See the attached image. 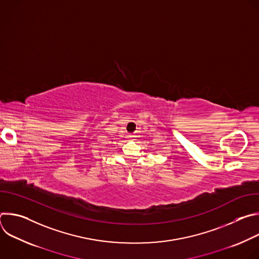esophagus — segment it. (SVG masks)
I'll return each instance as SVG.
<instances>
[{
    "mask_svg": "<svg viewBox=\"0 0 259 259\" xmlns=\"http://www.w3.org/2000/svg\"><path fill=\"white\" fill-rule=\"evenodd\" d=\"M128 137H129V139H130V140H135V138H136V136H135V135H133V134L128 135Z\"/></svg>",
    "mask_w": 259,
    "mask_h": 259,
    "instance_id": "esophagus-1",
    "label": "esophagus"
}]
</instances>
